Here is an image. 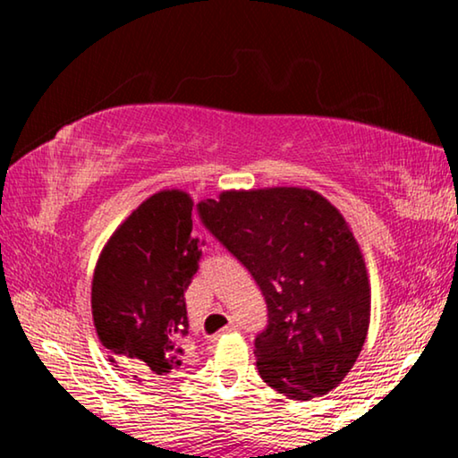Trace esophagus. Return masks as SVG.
<instances>
[{
	"label": "esophagus",
	"instance_id": "34e87169",
	"mask_svg": "<svg viewBox=\"0 0 458 458\" xmlns=\"http://www.w3.org/2000/svg\"><path fill=\"white\" fill-rule=\"evenodd\" d=\"M240 329V325L236 323V321H232V323H228L226 327L222 329V333H234V331H238Z\"/></svg>",
	"mask_w": 458,
	"mask_h": 458
}]
</instances>
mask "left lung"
I'll return each instance as SVG.
<instances>
[{"label": "left lung", "mask_w": 458, "mask_h": 458, "mask_svg": "<svg viewBox=\"0 0 458 458\" xmlns=\"http://www.w3.org/2000/svg\"><path fill=\"white\" fill-rule=\"evenodd\" d=\"M199 218L267 299L268 325L254 341L260 377L291 400L337 387L371 311L366 260L337 208L309 188L226 190L201 201Z\"/></svg>", "instance_id": "left-lung-1"}]
</instances>
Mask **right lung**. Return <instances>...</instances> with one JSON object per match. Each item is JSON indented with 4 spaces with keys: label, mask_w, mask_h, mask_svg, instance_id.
<instances>
[{
    "label": "right lung",
    "mask_w": 458,
    "mask_h": 458,
    "mask_svg": "<svg viewBox=\"0 0 458 458\" xmlns=\"http://www.w3.org/2000/svg\"><path fill=\"white\" fill-rule=\"evenodd\" d=\"M191 210L188 191L153 193L106 240L92 275L98 341L111 353L108 361L133 371L139 382L172 379L182 366L183 293L201 257Z\"/></svg>",
    "instance_id": "1"
}]
</instances>
